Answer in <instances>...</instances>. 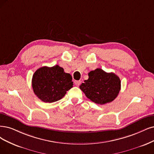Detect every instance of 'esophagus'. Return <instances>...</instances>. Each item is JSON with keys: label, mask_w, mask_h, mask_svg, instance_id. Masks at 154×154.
Here are the masks:
<instances>
[{"label": "esophagus", "mask_w": 154, "mask_h": 154, "mask_svg": "<svg viewBox=\"0 0 154 154\" xmlns=\"http://www.w3.org/2000/svg\"><path fill=\"white\" fill-rule=\"evenodd\" d=\"M81 83V81H75V84L77 86H80V84Z\"/></svg>", "instance_id": "obj_1"}]
</instances>
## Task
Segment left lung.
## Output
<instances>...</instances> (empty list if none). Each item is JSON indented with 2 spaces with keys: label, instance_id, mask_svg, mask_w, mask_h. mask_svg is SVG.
Here are the masks:
<instances>
[{
  "label": "left lung",
  "instance_id": "1",
  "mask_svg": "<svg viewBox=\"0 0 154 154\" xmlns=\"http://www.w3.org/2000/svg\"><path fill=\"white\" fill-rule=\"evenodd\" d=\"M89 78L80 89L91 101L104 105L114 100L121 90V80L114 73H107L101 68L91 71Z\"/></svg>",
  "mask_w": 154,
  "mask_h": 154
}]
</instances>
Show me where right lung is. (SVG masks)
<instances>
[{"mask_svg":"<svg viewBox=\"0 0 154 154\" xmlns=\"http://www.w3.org/2000/svg\"><path fill=\"white\" fill-rule=\"evenodd\" d=\"M70 73L58 65L52 67L42 66L37 69L32 77L33 92L45 103H53L61 100L67 91L73 87Z\"/></svg>","mask_w":154,"mask_h":154,"instance_id":"obj_1","label":"right lung"}]
</instances>
